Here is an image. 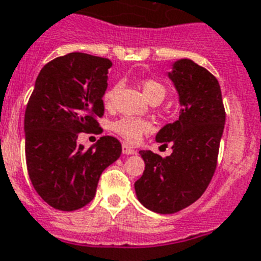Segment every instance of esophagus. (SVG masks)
I'll return each mask as SVG.
<instances>
[{
	"mask_svg": "<svg viewBox=\"0 0 261 261\" xmlns=\"http://www.w3.org/2000/svg\"><path fill=\"white\" fill-rule=\"evenodd\" d=\"M122 151H123V154H126V155H131L137 153V151H135L131 146H128L127 143H123L122 145Z\"/></svg>",
	"mask_w": 261,
	"mask_h": 261,
	"instance_id": "34e87169",
	"label": "esophagus"
}]
</instances>
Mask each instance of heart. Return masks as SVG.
Segmentation results:
<instances>
[{"instance_id": "1", "label": "heart", "mask_w": 261, "mask_h": 261, "mask_svg": "<svg viewBox=\"0 0 261 261\" xmlns=\"http://www.w3.org/2000/svg\"><path fill=\"white\" fill-rule=\"evenodd\" d=\"M119 89V85H115L111 89H108L104 94V101L107 104H110L114 98L116 90ZM142 90L145 96L149 98V101H151L153 98H161L163 100L165 97V93L167 90L164 88L163 84H160L159 81L155 80H146L142 83ZM150 128L149 123L145 122V120H141V119H134V118H123L120 119L119 122H116L114 124V130L118 133L119 135H122L123 138H126L127 141L130 142H135L138 141L139 137L146 133L147 130Z\"/></svg>"}]
</instances>
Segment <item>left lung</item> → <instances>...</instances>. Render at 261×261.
Returning <instances> with one entry per match:
<instances>
[{
    "mask_svg": "<svg viewBox=\"0 0 261 261\" xmlns=\"http://www.w3.org/2000/svg\"><path fill=\"white\" fill-rule=\"evenodd\" d=\"M168 79L178 96V119L165 124L155 141L172 145L167 159L141 150L142 177L134 184L142 206L173 214L198 200L210 182L225 127V108L218 80L191 59H177Z\"/></svg>",
    "mask_w": 261,
    "mask_h": 261,
    "instance_id": "1",
    "label": "left lung"
}]
</instances>
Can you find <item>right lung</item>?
Here are the masks:
<instances>
[{"label":"right lung","instance_id":"obj_1","mask_svg":"<svg viewBox=\"0 0 261 261\" xmlns=\"http://www.w3.org/2000/svg\"><path fill=\"white\" fill-rule=\"evenodd\" d=\"M112 62L70 53L48 62L35 81L24 118L27 169L39 196L61 211L79 210L96 195L102 171L122 154L114 137L85 150L80 133L97 130Z\"/></svg>","mask_w":261,"mask_h":261}]
</instances>
